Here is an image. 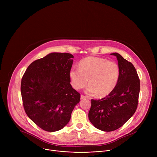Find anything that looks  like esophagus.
<instances>
[{
  "mask_svg": "<svg viewBox=\"0 0 157 157\" xmlns=\"http://www.w3.org/2000/svg\"><path fill=\"white\" fill-rule=\"evenodd\" d=\"M86 98H87L86 96H84L82 94L81 95V99H86Z\"/></svg>",
  "mask_w": 157,
  "mask_h": 157,
  "instance_id": "obj_1",
  "label": "esophagus"
}]
</instances>
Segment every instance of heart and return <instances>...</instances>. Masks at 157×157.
I'll use <instances>...</instances> for the list:
<instances>
[{
	"label": "heart",
	"mask_w": 157,
	"mask_h": 157,
	"mask_svg": "<svg viewBox=\"0 0 157 157\" xmlns=\"http://www.w3.org/2000/svg\"><path fill=\"white\" fill-rule=\"evenodd\" d=\"M119 77V68L114 61L105 58L89 56L80 61L79 68L73 67L70 78L73 87L81 89L88 81L87 91L99 97L109 94L116 87Z\"/></svg>",
	"instance_id": "heart-1"
}]
</instances>
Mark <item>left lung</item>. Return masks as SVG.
Masks as SVG:
<instances>
[{
  "label": "left lung",
  "instance_id": "1",
  "mask_svg": "<svg viewBox=\"0 0 157 157\" xmlns=\"http://www.w3.org/2000/svg\"><path fill=\"white\" fill-rule=\"evenodd\" d=\"M117 57L119 68L117 83L108 96L91 99L88 117L97 128L114 131L122 127L136 113L140 93V79L134 66L120 54Z\"/></svg>",
  "mask_w": 157,
  "mask_h": 157
}]
</instances>
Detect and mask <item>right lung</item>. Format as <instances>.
Listing matches in <instances>:
<instances>
[{
    "instance_id": "right-lung-1",
    "label": "right lung",
    "mask_w": 157,
    "mask_h": 157,
    "mask_svg": "<svg viewBox=\"0 0 157 157\" xmlns=\"http://www.w3.org/2000/svg\"><path fill=\"white\" fill-rule=\"evenodd\" d=\"M73 56L52 53L32 62L21 81V94L28 117L47 132L63 128L80 101L70 84Z\"/></svg>"
}]
</instances>
